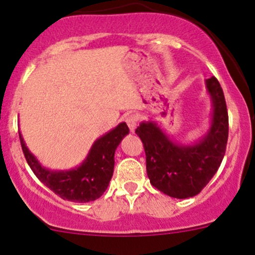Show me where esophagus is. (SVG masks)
<instances>
[{
    "label": "esophagus",
    "instance_id": "34e87169",
    "mask_svg": "<svg viewBox=\"0 0 255 255\" xmlns=\"http://www.w3.org/2000/svg\"><path fill=\"white\" fill-rule=\"evenodd\" d=\"M138 121H139V117L138 115H128L127 117H126V122H127L128 127H129V130L130 132H134L136 128V126H138Z\"/></svg>",
    "mask_w": 255,
    "mask_h": 255
}]
</instances>
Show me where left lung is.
Instances as JSON below:
<instances>
[{
  "label": "left lung",
  "mask_w": 255,
  "mask_h": 255,
  "mask_svg": "<svg viewBox=\"0 0 255 255\" xmlns=\"http://www.w3.org/2000/svg\"><path fill=\"white\" fill-rule=\"evenodd\" d=\"M212 100L211 127L192 144H180L162 130L155 121L141 122L135 129L144 144L146 173L153 185L174 198L200 194L220 167L229 136V116L220 83L206 80Z\"/></svg>",
  "instance_id": "left-lung-1"
}]
</instances>
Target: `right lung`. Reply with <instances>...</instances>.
Here are the masks:
<instances>
[{
  "label": "right lung",
  "instance_id": "1",
  "mask_svg": "<svg viewBox=\"0 0 255 255\" xmlns=\"http://www.w3.org/2000/svg\"><path fill=\"white\" fill-rule=\"evenodd\" d=\"M128 133L129 128L126 122L120 123L94 141L80 166L69 170H52L43 167L27 149L20 132L19 138L27 164L42 184L63 200L85 203L99 198L108 189L114 174L115 151Z\"/></svg>",
  "mask_w": 255,
  "mask_h": 255
}]
</instances>
